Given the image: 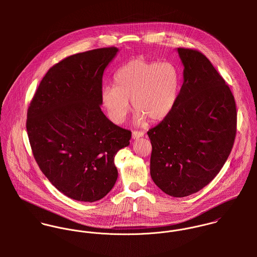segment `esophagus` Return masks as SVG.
Masks as SVG:
<instances>
[{"instance_id":"esophagus-1","label":"esophagus","mask_w":257,"mask_h":257,"mask_svg":"<svg viewBox=\"0 0 257 257\" xmlns=\"http://www.w3.org/2000/svg\"><path fill=\"white\" fill-rule=\"evenodd\" d=\"M144 136H145V133H144V132H137V131L133 132V139H134V140H137V139L142 138V137H144Z\"/></svg>"}]
</instances>
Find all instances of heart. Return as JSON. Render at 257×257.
Returning a JSON list of instances; mask_svg holds the SVG:
<instances>
[{"instance_id":"b5f03b06","label":"heart","mask_w":257,"mask_h":257,"mask_svg":"<svg viewBox=\"0 0 257 257\" xmlns=\"http://www.w3.org/2000/svg\"><path fill=\"white\" fill-rule=\"evenodd\" d=\"M181 86V73L171 62L150 61L144 57L130 60L113 75V87L104 86L101 101L114 123H122L133 109L137 121H158L174 108Z\"/></svg>"}]
</instances>
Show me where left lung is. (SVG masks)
<instances>
[{
  "mask_svg": "<svg viewBox=\"0 0 257 257\" xmlns=\"http://www.w3.org/2000/svg\"><path fill=\"white\" fill-rule=\"evenodd\" d=\"M177 51L184 65L178 99L147 135L153 182L181 198L207 186L225 163L236 135V107L228 85L202 52Z\"/></svg>",
  "mask_w": 257,
  "mask_h": 257,
  "instance_id": "8db88e82",
  "label": "left lung"
}]
</instances>
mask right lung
I'll list each match as a JSON object with an SVG mask.
<instances>
[{
    "mask_svg": "<svg viewBox=\"0 0 257 257\" xmlns=\"http://www.w3.org/2000/svg\"><path fill=\"white\" fill-rule=\"evenodd\" d=\"M116 47L68 56L42 78L30 104L27 131L42 173L57 190L80 202L104 198L117 179L116 152L132 132L101 110L103 74Z\"/></svg>",
    "mask_w": 257,
    "mask_h": 257,
    "instance_id": "1",
    "label": "right lung"
}]
</instances>
